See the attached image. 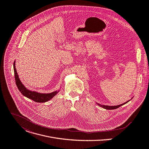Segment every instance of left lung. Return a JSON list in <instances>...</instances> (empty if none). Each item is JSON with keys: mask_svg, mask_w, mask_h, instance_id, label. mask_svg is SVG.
Wrapping results in <instances>:
<instances>
[{"mask_svg": "<svg viewBox=\"0 0 149 149\" xmlns=\"http://www.w3.org/2000/svg\"><path fill=\"white\" fill-rule=\"evenodd\" d=\"M129 101H130V100H128V101H127V102H125V103H123V104H119V105H116V106H107V105H102V104H99V103H96V104H97L98 106H99L100 107H102L104 108V109H107V110H112V109H117V108H118L119 107H120V106H123V105L125 104V103H128Z\"/></svg>", "mask_w": 149, "mask_h": 149, "instance_id": "1", "label": "left lung"}]
</instances>
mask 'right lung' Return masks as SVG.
<instances>
[{"instance_id":"obj_1","label":"right lung","mask_w":149,"mask_h":149,"mask_svg":"<svg viewBox=\"0 0 149 149\" xmlns=\"http://www.w3.org/2000/svg\"><path fill=\"white\" fill-rule=\"evenodd\" d=\"M13 70H14L15 78L17 86L21 93L23 96L27 97L33 101L37 103H45L51 99H52L56 94L60 91V90L55 91L50 93H42L36 91H32L28 88H26L25 86L22 83L21 81L19 78V76L18 75L16 68H15V61L13 63Z\"/></svg>"}]
</instances>
